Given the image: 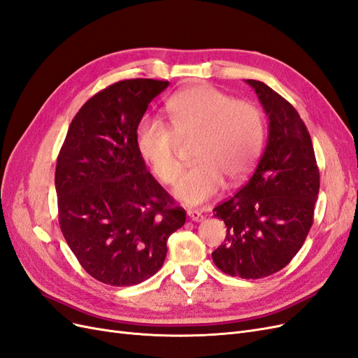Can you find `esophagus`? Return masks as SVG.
Returning a JSON list of instances; mask_svg holds the SVG:
<instances>
[{
  "label": "esophagus",
  "instance_id": "34e87169",
  "mask_svg": "<svg viewBox=\"0 0 358 358\" xmlns=\"http://www.w3.org/2000/svg\"><path fill=\"white\" fill-rule=\"evenodd\" d=\"M188 216H189V220L196 221V222H199V221H201V220H203V213H201L200 210L189 209V210H188Z\"/></svg>",
  "mask_w": 358,
  "mask_h": 358
}]
</instances>
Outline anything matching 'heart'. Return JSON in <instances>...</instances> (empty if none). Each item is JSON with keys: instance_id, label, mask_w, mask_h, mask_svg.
<instances>
[{"instance_id": "b5f03b06", "label": "heart", "mask_w": 358, "mask_h": 358, "mask_svg": "<svg viewBox=\"0 0 358 358\" xmlns=\"http://www.w3.org/2000/svg\"><path fill=\"white\" fill-rule=\"evenodd\" d=\"M170 124L155 116L140 119L136 145L154 175L162 182H175L180 173L179 138L196 137V159L178 180L173 194L187 204H200L224 187L241 183L262 157L266 122L259 107L246 100L201 83L176 92L167 101Z\"/></svg>"}]
</instances>
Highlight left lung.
Masks as SVG:
<instances>
[{
	"instance_id": "left-lung-1",
	"label": "left lung",
	"mask_w": 358,
	"mask_h": 358,
	"mask_svg": "<svg viewBox=\"0 0 358 358\" xmlns=\"http://www.w3.org/2000/svg\"><path fill=\"white\" fill-rule=\"evenodd\" d=\"M246 83L268 116L267 145L251 179L213 209L227 234L212 258L227 275L259 279L284 268L305 243L320 170L308 128L294 107L263 82Z\"/></svg>"
}]
</instances>
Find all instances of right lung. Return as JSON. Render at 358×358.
<instances>
[{
	"mask_svg": "<svg viewBox=\"0 0 358 358\" xmlns=\"http://www.w3.org/2000/svg\"><path fill=\"white\" fill-rule=\"evenodd\" d=\"M167 80L129 79L96 92L76 113L59 150L61 231L80 266L112 287H131L164 264L167 239L187 213L146 169L136 129Z\"/></svg>",
	"mask_w": 358,
	"mask_h": 358,
	"instance_id": "1",
	"label": "right lung"
}]
</instances>
